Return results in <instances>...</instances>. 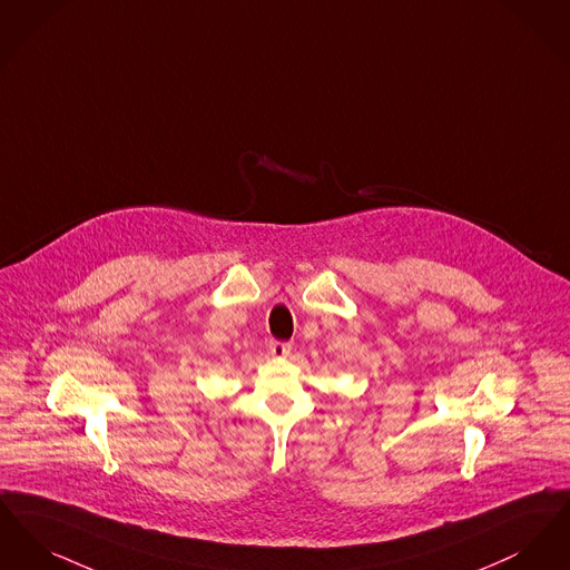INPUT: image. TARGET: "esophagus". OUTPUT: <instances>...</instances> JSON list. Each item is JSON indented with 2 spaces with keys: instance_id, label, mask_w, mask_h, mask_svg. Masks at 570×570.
<instances>
[{
  "instance_id": "34e87169",
  "label": "esophagus",
  "mask_w": 570,
  "mask_h": 570,
  "mask_svg": "<svg viewBox=\"0 0 570 570\" xmlns=\"http://www.w3.org/2000/svg\"><path fill=\"white\" fill-rule=\"evenodd\" d=\"M269 353H272L273 356H286V354L291 353V344L272 340V342H269Z\"/></svg>"
}]
</instances>
